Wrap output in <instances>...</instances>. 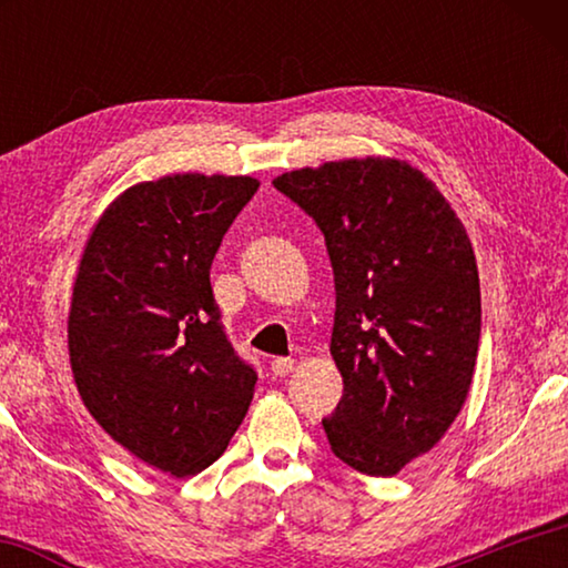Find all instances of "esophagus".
Returning <instances> with one entry per match:
<instances>
[{
	"label": "esophagus",
	"instance_id": "obj_1",
	"mask_svg": "<svg viewBox=\"0 0 568 568\" xmlns=\"http://www.w3.org/2000/svg\"><path fill=\"white\" fill-rule=\"evenodd\" d=\"M293 368H295L293 358H273V363H271V371L275 378H285L287 373H293Z\"/></svg>",
	"mask_w": 568,
	"mask_h": 568
}]
</instances>
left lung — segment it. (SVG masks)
I'll use <instances>...</instances> for the list:
<instances>
[{
    "label": "left lung",
    "mask_w": 568,
    "mask_h": 568,
    "mask_svg": "<svg viewBox=\"0 0 568 568\" xmlns=\"http://www.w3.org/2000/svg\"><path fill=\"white\" fill-rule=\"evenodd\" d=\"M273 185L315 220L331 255L343 376L323 418L331 450L361 474L396 476L444 438L474 378L480 287L466 227L400 160L325 162Z\"/></svg>",
    "instance_id": "8db88e82"
}]
</instances>
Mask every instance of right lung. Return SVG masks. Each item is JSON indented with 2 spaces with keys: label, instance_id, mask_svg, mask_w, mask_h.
Wrapping results in <instances>:
<instances>
[{
  "label": "right lung",
  "instance_id": "obj_1",
  "mask_svg": "<svg viewBox=\"0 0 568 568\" xmlns=\"http://www.w3.org/2000/svg\"><path fill=\"white\" fill-rule=\"evenodd\" d=\"M261 182L168 175L104 210L74 277L67 341L92 418L148 466L192 476L223 456L257 373L227 341L210 265Z\"/></svg>",
  "mask_w": 568,
  "mask_h": 568
}]
</instances>
